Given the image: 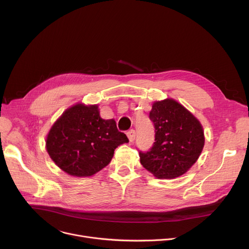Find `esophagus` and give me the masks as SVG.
Listing matches in <instances>:
<instances>
[{
    "mask_svg": "<svg viewBox=\"0 0 249 249\" xmlns=\"http://www.w3.org/2000/svg\"><path fill=\"white\" fill-rule=\"evenodd\" d=\"M126 135H127V137H128L129 141H130V142H133V141H134V139H135V137H136V131H135L134 129H131V130L127 131Z\"/></svg>",
    "mask_w": 249,
    "mask_h": 249,
    "instance_id": "obj_1",
    "label": "esophagus"
}]
</instances>
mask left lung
Wrapping results in <instances>:
<instances>
[{"mask_svg": "<svg viewBox=\"0 0 249 249\" xmlns=\"http://www.w3.org/2000/svg\"><path fill=\"white\" fill-rule=\"evenodd\" d=\"M150 120L156 129L155 143L147 152L139 151L141 164L161 179L184 174L204 147L200 122L173 99L155 102Z\"/></svg>", "mask_w": 249, "mask_h": 249, "instance_id": "obj_1", "label": "left lung"}]
</instances>
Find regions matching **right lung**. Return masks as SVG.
Returning <instances> with one entry per match:
<instances>
[{
    "label": "right lung",
    "instance_id": "obj_1",
    "mask_svg": "<svg viewBox=\"0 0 249 249\" xmlns=\"http://www.w3.org/2000/svg\"><path fill=\"white\" fill-rule=\"evenodd\" d=\"M113 119L99 116L97 105L77 104L52 126L46 149L53 161L74 176H90L107 165L115 149L127 143Z\"/></svg>",
    "mask_w": 249,
    "mask_h": 249
}]
</instances>
